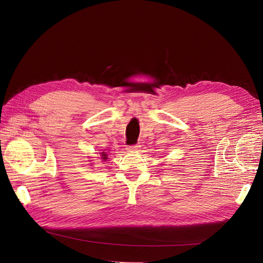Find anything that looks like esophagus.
<instances>
[{"mask_svg": "<svg viewBox=\"0 0 263 263\" xmlns=\"http://www.w3.org/2000/svg\"><path fill=\"white\" fill-rule=\"evenodd\" d=\"M139 145H135V146H129L128 148H127V150L130 151V153H133V151H137L139 149Z\"/></svg>", "mask_w": 263, "mask_h": 263, "instance_id": "obj_1", "label": "esophagus"}]
</instances>
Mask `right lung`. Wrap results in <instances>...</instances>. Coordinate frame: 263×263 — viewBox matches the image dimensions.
Here are the masks:
<instances>
[{
  "label": "right lung",
  "instance_id": "right-lung-1",
  "mask_svg": "<svg viewBox=\"0 0 263 263\" xmlns=\"http://www.w3.org/2000/svg\"><path fill=\"white\" fill-rule=\"evenodd\" d=\"M101 159L103 161H106L107 160V154L106 153H101ZM91 164H93V163H91Z\"/></svg>",
  "mask_w": 263,
  "mask_h": 263
}]
</instances>
